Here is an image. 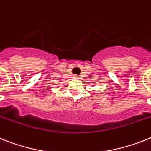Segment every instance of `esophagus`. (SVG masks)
Here are the masks:
<instances>
[{"label":"esophagus","instance_id":"34e87169","mask_svg":"<svg viewBox=\"0 0 151 151\" xmlns=\"http://www.w3.org/2000/svg\"><path fill=\"white\" fill-rule=\"evenodd\" d=\"M73 78H74V79H79V78H80L78 75H73Z\"/></svg>","mask_w":151,"mask_h":151}]
</instances>
